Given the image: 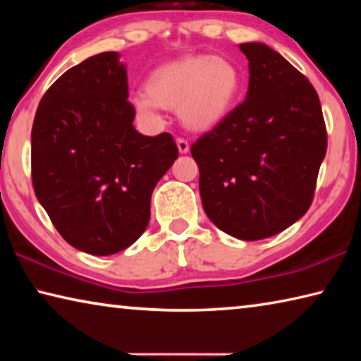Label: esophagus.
I'll return each instance as SVG.
<instances>
[{
	"label": "esophagus",
	"mask_w": 361,
	"mask_h": 361,
	"mask_svg": "<svg viewBox=\"0 0 361 361\" xmlns=\"http://www.w3.org/2000/svg\"><path fill=\"white\" fill-rule=\"evenodd\" d=\"M176 146H178L180 154H188V152H189V143L186 142V140L178 138V140H176Z\"/></svg>",
	"instance_id": "obj_1"
}]
</instances>
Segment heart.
<instances>
[{"mask_svg": "<svg viewBox=\"0 0 361 361\" xmlns=\"http://www.w3.org/2000/svg\"><path fill=\"white\" fill-rule=\"evenodd\" d=\"M145 90L132 97V106L140 116L156 121L161 108L178 109L186 129L209 132L234 109L242 90V73L228 57L186 56L151 71Z\"/></svg>", "mask_w": 361, "mask_h": 361, "instance_id": "obj_1", "label": "heart"}]
</instances>
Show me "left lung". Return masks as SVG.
I'll list each match as a JSON object with an SVG mask.
<instances>
[{
    "label": "left lung",
    "instance_id": "1",
    "mask_svg": "<svg viewBox=\"0 0 361 361\" xmlns=\"http://www.w3.org/2000/svg\"><path fill=\"white\" fill-rule=\"evenodd\" d=\"M248 92L221 124L192 145L207 216L240 240L276 235L312 202L326 154L319 95L264 42H243Z\"/></svg>",
    "mask_w": 361,
    "mask_h": 361
}]
</instances>
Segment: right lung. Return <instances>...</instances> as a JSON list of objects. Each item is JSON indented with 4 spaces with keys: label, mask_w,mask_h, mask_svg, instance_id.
<instances>
[{
    "label": "right lung",
    "mask_w": 361,
    "mask_h": 361,
    "mask_svg": "<svg viewBox=\"0 0 361 361\" xmlns=\"http://www.w3.org/2000/svg\"><path fill=\"white\" fill-rule=\"evenodd\" d=\"M119 59L102 52L65 71L41 99L32 129L36 197L71 247L95 256L138 240L151 194L178 157L172 135L135 130Z\"/></svg>",
    "instance_id": "right-lung-1"
}]
</instances>
